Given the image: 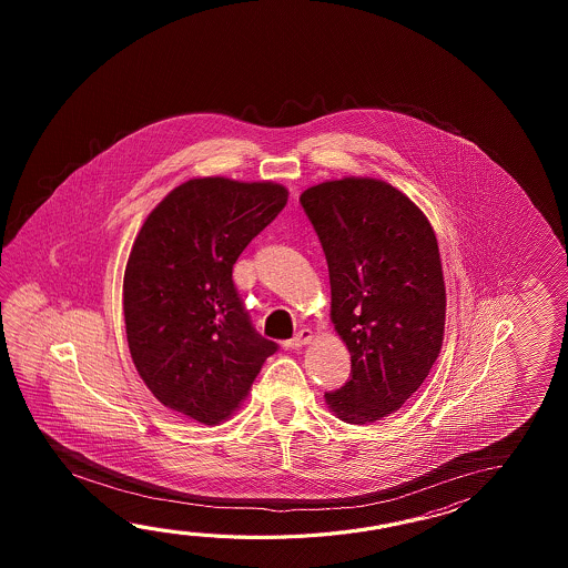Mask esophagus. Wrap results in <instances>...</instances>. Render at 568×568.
<instances>
[{
  "label": "esophagus",
  "instance_id": "34e87169",
  "mask_svg": "<svg viewBox=\"0 0 568 568\" xmlns=\"http://www.w3.org/2000/svg\"><path fill=\"white\" fill-rule=\"evenodd\" d=\"M311 341H313V333H311L308 328H301L294 337L288 338V341L284 343V347H286V349H298V347L311 343Z\"/></svg>",
  "mask_w": 568,
  "mask_h": 568
}]
</instances>
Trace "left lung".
I'll return each mask as SVG.
<instances>
[{"instance_id":"1","label":"left lung","mask_w":568,"mask_h":568,"mask_svg":"<svg viewBox=\"0 0 568 568\" xmlns=\"http://www.w3.org/2000/svg\"><path fill=\"white\" fill-rule=\"evenodd\" d=\"M331 280V318L351 353L345 386L326 392L335 416L369 424L399 410L443 347L447 292L428 219L392 184L323 182L301 194Z\"/></svg>"}]
</instances>
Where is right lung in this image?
<instances>
[{
	"mask_svg": "<svg viewBox=\"0 0 568 568\" xmlns=\"http://www.w3.org/2000/svg\"><path fill=\"white\" fill-rule=\"evenodd\" d=\"M288 191L221 176L176 186L148 215L123 276L133 365L166 408L223 423L278 343L264 338L233 284V264L278 217Z\"/></svg>",
	"mask_w": 568,
	"mask_h": 568,
	"instance_id": "add662e5",
	"label": "right lung"
}]
</instances>
